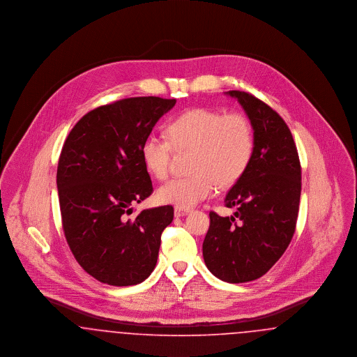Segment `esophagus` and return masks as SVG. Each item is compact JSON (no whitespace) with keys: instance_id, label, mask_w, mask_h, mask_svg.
Listing matches in <instances>:
<instances>
[{"instance_id":"obj_1","label":"esophagus","mask_w":357,"mask_h":357,"mask_svg":"<svg viewBox=\"0 0 357 357\" xmlns=\"http://www.w3.org/2000/svg\"><path fill=\"white\" fill-rule=\"evenodd\" d=\"M190 211H191L190 208H181V207H175V210H174V214H175V217H185V215H187Z\"/></svg>"}]
</instances>
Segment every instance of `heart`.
Listing matches in <instances>:
<instances>
[{
    "label": "heart",
    "mask_w": 357,
    "mask_h": 357,
    "mask_svg": "<svg viewBox=\"0 0 357 357\" xmlns=\"http://www.w3.org/2000/svg\"><path fill=\"white\" fill-rule=\"evenodd\" d=\"M167 134L169 139L147 136L142 159L153 178L163 181L169 176L172 147L194 150L191 171L195 174L172 179L158 190L160 202L181 208L210 198L217 185L233 186L248 170L255 153L252 124L239 112L192 108L171 120Z\"/></svg>",
    "instance_id": "b5f03b06"
}]
</instances>
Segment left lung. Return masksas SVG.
<instances>
[{"instance_id":"8db88e82","label":"left lung","mask_w":357,"mask_h":357,"mask_svg":"<svg viewBox=\"0 0 357 357\" xmlns=\"http://www.w3.org/2000/svg\"><path fill=\"white\" fill-rule=\"evenodd\" d=\"M226 95L250 120L255 153L225 198L227 207H237L234 215L210 213L204 259L215 277L239 284L262 277L285 253L298 217L301 166L291 132L273 108L248 92Z\"/></svg>"}]
</instances>
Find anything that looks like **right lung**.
Returning a JSON list of instances; mask_svg holds the SVG:
<instances>
[{"label": "right lung", "instance_id": "right-lung-1", "mask_svg": "<svg viewBox=\"0 0 357 357\" xmlns=\"http://www.w3.org/2000/svg\"><path fill=\"white\" fill-rule=\"evenodd\" d=\"M175 102L144 96L98 107L75 124L63 146L57 166L63 230L79 265L102 284H140L156 265L174 207L130 214L131 204L153 192L143 140Z\"/></svg>", "mask_w": 357, "mask_h": 357}]
</instances>
